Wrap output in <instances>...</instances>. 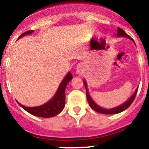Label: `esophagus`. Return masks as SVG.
Returning a JSON list of instances; mask_svg holds the SVG:
<instances>
[{"instance_id":"obj_1","label":"esophagus","mask_w":149,"mask_h":149,"mask_svg":"<svg viewBox=\"0 0 149 149\" xmlns=\"http://www.w3.org/2000/svg\"><path fill=\"white\" fill-rule=\"evenodd\" d=\"M77 72L78 73H81V72H82V66L81 65H77Z\"/></svg>"}]
</instances>
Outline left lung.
<instances>
[{"mask_svg": "<svg viewBox=\"0 0 149 149\" xmlns=\"http://www.w3.org/2000/svg\"><path fill=\"white\" fill-rule=\"evenodd\" d=\"M116 36L118 37H126V38L129 39V40H130L131 41H133V42H134V44L136 45L134 40H133L130 36L127 35V34H126V33L120 28L118 27V33H117ZM83 81H84V86H85L86 91V98H87V100H88V104H89L90 107H91L94 110H95L96 112H100V113L101 114H105V115H114V114H118V113H120V112H123V111L125 110L126 109H127V108L130 106V104H131L132 102H133V100H134L135 97H136V94H137L138 88H139V87H138V88L136 89V91H135V92L133 93V95H132L131 97L127 100V101L125 102L123 104H122L119 105V106L118 107H115L110 108V109H106V108H104V107H100V105L97 104L92 100V98H91V96H90L89 92H88L86 81L84 79Z\"/></svg>", "mask_w": 149, "mask_h": 149, "instance_id": "obj_1", "label": "left lung"}]
</instances>
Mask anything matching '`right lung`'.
Here are the masks:
<instances>
[{"label": "right lung", "instance_id": "obj_1", "mask_svg": "<svg viewBox=\"0 0 149 149\" xmlns=\"http://www.w3.org/2000/svg\"><path fill=\"white\" fill-rule=\"evenodd\" d=\"M33 31H34L33 30L26 31L24 34H22V35L19 36L17 40L22 38V37H24V36L29 35ZM72 79H73V76H72L71 73L68 72L66 74L65 78L63 79L61 83L60 84L58 90H57L55 95L52 97V98H51L47 102L43 104L40 106L29 107H26L24 105L18 102L17 101L16 102L24 110H26L29 113L34 115V116L40 117V118H52V117H54L58 115V114H59L65 107V90L67 84L71 81Z\"/></svg>", "mask_w": 149, "mask_h": 149}]
</instances>
